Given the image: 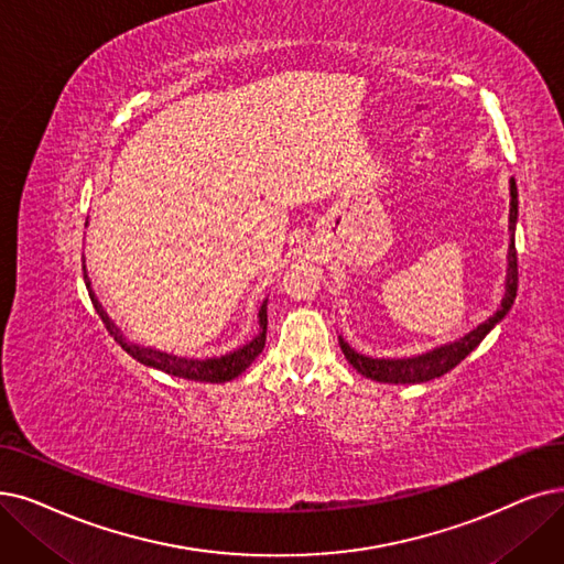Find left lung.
Returning <instances> with one entry per match:
<instances>
[{
    "mask_svg": "<svg viewBox=\"0 0 564 564\" xmlns=\"http://www.w3.org/2000/svg\"><path fill=\"white\" fill-rule=\"evenodd\" d=\"M516 219H518V189L516 180H511V210H509V231H511V245H509V270H507V294L502 299L500 310L492 314L490 319L479 324L475 330H469L458 343L444 345L440 349H433L427 354L414 356V358H370L354 351L343 337H337L340 349L349 364L360 372L375 381H384V384H421V381H431L435 377L446 375L454 370L460 360L479 347V343L490 333V328L498 324L505 314L511 310L516 289H518V254H516Z\"/></svg>",
    "mask_w": 564,
    "mask_h": 564,
    "instance_id": "1",
    "label": "left lung"
}]
</instances>
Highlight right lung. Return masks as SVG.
Listing matches in <instances>:
<instances>
[{"label": "right lung", "mask_w": 564, "mask_h": 564, "mask_svg": "<svg viewBox=\"0 0 564 564\" xmlns=\"http://www.w3.org/2000/svg\"><path fill=\"white\" fill-rule=\"evenodd\" d=\"M85 270V265H83ZM85 286L89 291V299H93V305L97 310V314L101 317L106 330L116 337V343L137 360H141L143 366L156 368L162 372H169L173 377H185V379H194V381H210V384H219V381H231L234 377H238L240 372H245L247 368L252 366V360L263 351L265 347V324H268V314H265V303L259 310V324L261 330L254 337L252 343H247L242 349H236L227 356H219V358H206V360H194V358H177L164 351H156V349H148V347H139V345H131L127 343L122 333L118 330V326L108 319V314L104 312V307L99 305L97 296L93 286H89V278L85 275Z\"/></svg>", "instance_id": "1"}]
</instances>
